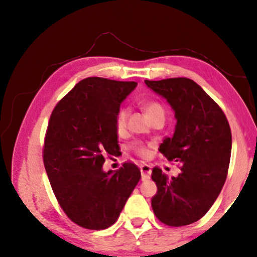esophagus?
Segmentation results:
<instances>
[{
    "mask_svg": "<svg viewBox=\"0 0 257 257\" xmlns=\"http://www.w3.org/2000/svg\"><path fill=\"white\" fill-rule=\"evenodd\" d=\"M141 172H142V180H149L151 177V172H152V167L149 164H142L141 165Z\"/></svg>",
    "mask_w": 257,
    "mask_h": 257,
    "instance_id": "1",
    "label": "esophagus"
}]
</instances>
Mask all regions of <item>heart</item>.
Here are the masks:
<instances>
[{
    "instance_id": "obj_1",
    "label": "heart",
    "mask_w": 257,
    "mask_h": 257,
    "mask_svg": "<svg viewBox=\"0 0 257 257\" xmlns=\"http://www.w3.org/2000/svg\"><path fill=\"white\" fill-rule=\"evenodd\" d=\"M144 110L146 112L147 116H150L155 112L163 111V107L161 106L160 103L152 101L144 104ZM127 121H128V110L127 108H120V110L116 112L115 118H114V127H115L116 133L121 135L127 130ZM129 149L133 152H135L137 155L141 156V158H146V156H149L150 154L149 147L139 142L133 143V144L129 146Z\"/></svg>"
}]
</instances>
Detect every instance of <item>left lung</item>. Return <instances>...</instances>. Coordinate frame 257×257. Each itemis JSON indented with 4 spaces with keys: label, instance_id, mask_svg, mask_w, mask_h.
Segmentation results:
<instances>
[{
    "label": "left lung",
    "instance_id": "1",
    "mask_svg": "<svg viewBox=\"0 0 257 257\" xmlns=\"http://www.w3.org/2000/svg\"><path fill=\"white\" fill-rule=\"evenodd\" d=\"M145 84L175 111V134L159 151L182 165L179 175L171 178L158 167L152 170L158 186L152 208L162 223L182 227L205 215L219 196L228 175L231 130L221 107L194 80L169 78Z\"/></svg>",
    "mask_w": 257,
    "mask_h": 257
}]
</instances>
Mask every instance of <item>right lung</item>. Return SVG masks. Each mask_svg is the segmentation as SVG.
I'll return each mask as SVG.
<instances>
[{"instance_id":"1","label":"right lung","mask_w":257,"mask_h":257,"mask_svg":"<svg viewBox=\"0 0 257 257\" xmlns=\"http://www.w3.org/2000/svg\"><path fill=\"white\" fill-rule=\"evenodd\" d=\"M136 86L135 81L86 78L52 111L43 161L59 205L79 227H111L141 179L133 162L116 171L102 169L104 156L119 154L114 118Z\"/></svg>"}]
</instances>
